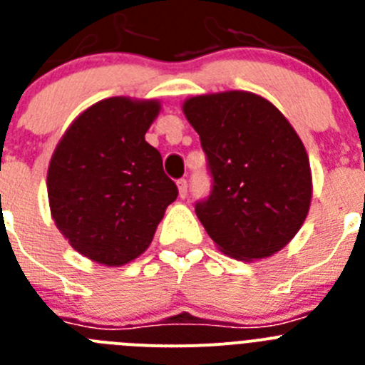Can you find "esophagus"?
I'll return each mask as SVG.
<instances>
[{
    "mask_svg": "<svg viewBox=\"0 0 365 365\" xmlns=\"http://www.w3.org/2000/svg\"><path fill=\"white\" fill-rule=\"evenodd\" d=\"M177 188H179V197L185 199L186 193H188V180H186V179L177 180Z\"/></svg>",
    "mask_w": 365,
    "mask_h": 365,
    "instance_id": "obj_1",
    "label": "esophagus"
}]
</instances>
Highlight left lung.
<instances>
[{"mask_svg": "<svg viewBox=\"0 0 365 365\" xmlns=\"http://www.w3.org/2000/svg\"><path fill=\"white\" fill-rule=\"evenodd\" d=\"M185 117L199 133L214 186L195 214L222 254L257 261L279 252L309 214V155L272 102L248 91L190 96Z\"/></svg>", "mask_w": 365, "mask_h": 365, "instance_id": "left-lung-1", "label": "left lung"}]
</instances>
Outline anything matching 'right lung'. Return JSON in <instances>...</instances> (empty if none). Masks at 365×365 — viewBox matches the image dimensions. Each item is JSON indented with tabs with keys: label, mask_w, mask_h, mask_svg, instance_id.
Listing matches in <instances>:
<instances>
[{
	"label": "right lung",
	"mask_w": 365,
	"mask_h": 365,
	"mask_svg": "<svg viewBox=\"0 0 365 365\" xmlns=\"http://www.w3.org/2000/svg\"><path fill=\"white\" fill-rule=\"evenodd\" d=\"M159 100L111 96L74 118L47 170L54 225L87 259L120 267L146 252L177 186L146 143Z\"/></svg>",
	"instance_id": "add662e5"
}]
</instances>
